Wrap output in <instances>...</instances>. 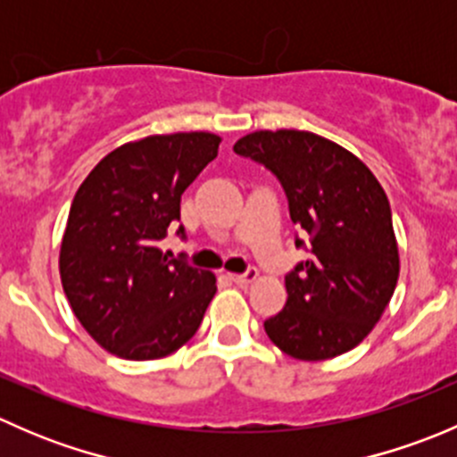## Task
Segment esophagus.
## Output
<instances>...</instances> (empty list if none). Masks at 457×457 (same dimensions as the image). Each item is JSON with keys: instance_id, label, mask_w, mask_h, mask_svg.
<instances>
[{"instance_id": "esophagus-1", "label": "esophagus", "mask_w": 457, "mask_h": 457, "mask_svg": "<svg viewBox=\"0 0 457 457\" xmlns=\"http://www.w3.org/2000/svg\"><path fill=\"white\" fill-rule=\"evenodd\" d=\"M256 276H258L256 267H247L243 274H229V280H232V283H237V285H247V283H252Z\"/></svg>"}]
</instances>
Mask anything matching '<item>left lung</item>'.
<instances>
[{"mask_svg": "<svg viewBox=\"0 0 457 457\" xmlns=\"http://www.w3.org/2000/svg\"><path fill=\"white\" fill-rule=\"evenodd\" d=\"M234 152L274 174L296 225V250L307 252L285 274L287 303L265 320L267 336L298 361L349 352L373 329L398 283L385 190L352 152L314 132H252Z\"/></svg>", "mask_w": 457, "mask_h": 457, "instance_id": "8db88e82", "label": "left lung"}]
</instances>
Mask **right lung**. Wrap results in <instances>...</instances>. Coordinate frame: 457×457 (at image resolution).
I'll use <instances>...</instances> for the list:
<instances>
[{"instance_id":"add662e5","label":"right lung","mask_w":457,"mask_h":457,"mask_svg":"<svg viewBox=\"0 0 457 457\" xmlns=\"http://www.w3.org/2000/svg\"><path fill=\"white\" fill-rule=\"evenodd\" d=\"M210 132L126 143L95 165L72 199L59 254L63 292L84 329L126 361L177 352L216 292L210 271L156 247L181 220V195L219 154ZM177 237L186 238L179 225Z\"/></svg>"}]
</instances>
